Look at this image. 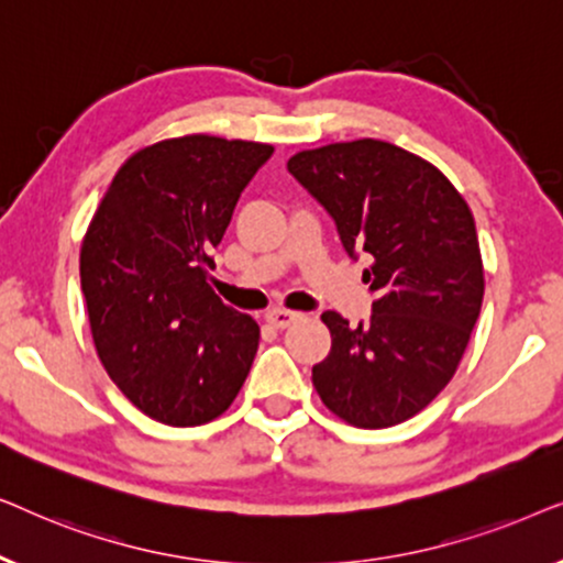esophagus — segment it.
<instances>
[{
	"mask_svg": "<svg viewBox=\"0 0 563 563\" xmlns=\"http://www.w3.org/2000/svg\"><path fill=\"white\" fill-rule=\"evenodd\" d=\"M297 318H299V312L282 310V307H276V310H268V312H266V320L272 322V325H274L276 330H284V328H289L291 322H295Z\"/></svg>",
	"mask_w": 563,
	"mask_h": 563,
	"instance_id": "1",
	"label": "esophagus"
}]
</instances>
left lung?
Segmentation results:
<instances>
[{
    "instance_id": "left-lung-1",
    "label": "left lung",
    "mask_w": 563,
    "mask_h": 563,
    "mask_svg": "<svg viewBox=\"0 0 563 563\" xmlns=\"http://www.w3.org/2000/svg\"><path fill=\"white\" fill-rule=\"evenodd\" d=\"M289 174L335 222L345 253L368 256L372 318L333 335L312 384L328 410L356 428L410 420L451 382L484 297L474 218L453 184L384 141L333 143L289 158Z\"/></svg>"
}]
</instances>
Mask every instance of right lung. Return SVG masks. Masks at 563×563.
<instances>
[{
	"label": "right lung",
	"mask_w": 563,
	"mask_h": 563,
	"mask_svg": "<svg viewBox=\"0 0 563 563\" xmlns=\"http://www.w3.org/2000/svg\"><path fill=\"white\" fill-rule=\"evenodd\" d=\"M274 148L187 135L137 151L114 176L81 249L99 358L148 418L187 428L241 391L258 325L214 295L212 251Z\"/></svg>",
	"instance_id": "right-lung-1"
}]
</instances>
